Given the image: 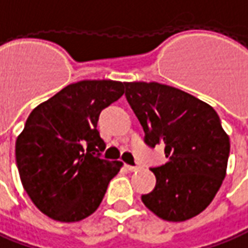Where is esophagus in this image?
Wrapping results in <instances>:
<instances>
[{
    "mask_svg": "<svg viewBox=\"0 0 248 248\" xmlns=\"http://www.w3.org/2000/svg\"><path fill=\"white\" fill-rule=\"evenodd\" d=\"M124 168H126L127 171H130V172H134V171H137L138 170L137 166H129V164H126V166H124Z\"/></svg>",
    "mask_w": 248,
    "mask_h": 248,
    "instance_id": "34e87169",
    "label": "esophagus"
}]
</instances>
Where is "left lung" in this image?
<instances>
[{
	"instance_id": "left-lung-1",
	"label": "left lung",
	"mask_w": 248,
	"mask_h": 248,
	"mask_svg": "<svg viewBox=\"0 0 248 248\" xmlns=\"http://www.w3.org/2000/svg\"><path fill=\"white\" fill-rule=\"evenodd\" d=\"M124 95L145 131V144L164 145L168 159L155 167L156 186L141 200L166 221L200 215L221 187L230 137L208 103L159 82H124Z\"/></svg>"
}]
</instances>
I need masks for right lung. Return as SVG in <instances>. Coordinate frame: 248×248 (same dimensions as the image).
I'll return each instance as SVG.
<instances>
[{"mask_svg":"<svg viewBox=\"0 0 248 248\" xmlns=\"http://www.w3.org/2000/svg\"><path fill=\"white\" fill-rule=\"evenodd\" d=\"M124 93V82L84 80L35 107L16 140V163L31 201L53 220L76 223L99 208L122 161L100 157L103 108Z\"/></svg>","mask_w":248,"mask_h":248,"instance_id":"obj_1","label":"right lung"}]
</instances>
